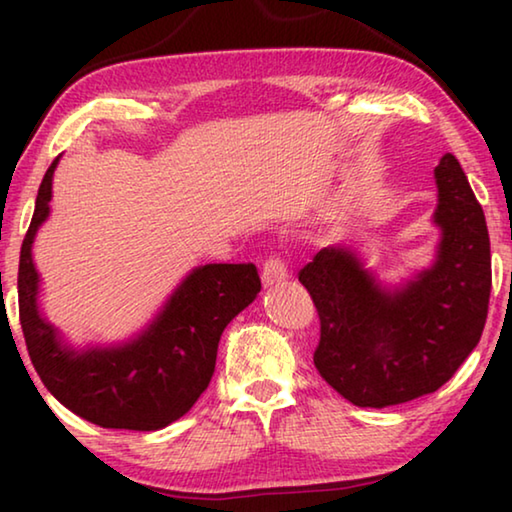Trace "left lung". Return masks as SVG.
<instances>
[{
    "mask_svg": "<svg viewBox=\"0 0 512 512\" xmlns=\"http://www.w3.org/2000/svg\"><path fill=\"white\" fill-rule=\"evenodd\" d=\"M51 162L22 241L17 300L33 368L69 411L106 429L158 431L192 409L210 384L223 329L259 293L255 266H194L140 332L117 343L72 345L42 311V277L33 259L54 198Z\"/></svg>",
    "mask_w": 512,
    "mask_h": 512,
    "instance_id": "8db88e82",
    "label": "left lung"
}]
</instances>
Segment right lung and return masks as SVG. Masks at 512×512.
<instances>
[{"instance_id":"1","label":"right lung","mask_w":512,"mask_h":512,"mask_svg":"<svg viewBox=\"0 0 512 512\" xmlns=\"http://www.w3.org/2000/svg\"><path fill=\"white\" fill-rule=\"evenodd\" d=\"M433 180L440 239L429 268L404 287H381L343 244L320 250L298 275L320 318V377L357 406L438 391L481 339L492 287L488 225L461 164L443 158Z\"/></svg>"}]
</instances>
